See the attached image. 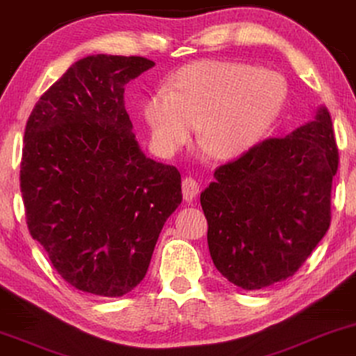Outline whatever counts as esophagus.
<instances>
[{"label": "esophagus", "instance_id": "obj_1", "mask_svg": "<svg viewBox=\"0 0 356 356\" xmlns=\"http://www.w3.org/2000/svg\"><path fill=\"white\" fill-rule=\"evenodd\" d=\"M198 192H200V186H198V182L195 181L193 177H186L182 181V193H184V198H186L187 202H192L193 198L198 195Z\"/></svg>", "mask_w": 356, "mask_h": 356}]
</instances>
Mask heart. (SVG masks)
I'll list each match as a JSON object with an SVG mask.
<instances>
[{
  "instance_id": "heart-1",
  "label": "heart",
  "mask_w": 356,
  "mask_h": 356,
  "mask_svg": "<svg viewBox=\"0 0 356 356\" xmlns=\"http://www.w3.org/2000/svg\"><path fill=\"white\" fill-rule=\"evenodd\" d=\"M280 74L245 63L202 60L184 66L146 99L151 140L163 153L200 138L216 158H234L257 143L285 102Z\"/></svg>"
}]
</instances>
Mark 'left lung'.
Instances as JSON below:
<instances>
[{
    "label": "left lung",
    "instance_id": "1",
    "mask_svg": "<svg viewBox=\"0 0 356 356\" xmlns=\"http://www.w3.org/2000/svg\"><path fill=\"white\" fill-rule=\"evenodd\" d=\"M337 168L325 107L293 134L260 141L220 165L200 195L218 272L243 290L293 277L329 229Z\"/></svg>",
    "mask_w": 356,
    "mask_h": 356
}]
</instances>
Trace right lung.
I'll return each instance as SVG.
<instances>
[{"mask_svg": "<svg viewBox=\"0 0 356 356\" xmlns=\"http://www.w3.org/2000/svg\"><path fill=\"white\" fill-rule=\"evenodd\" d=\"M145 56L91 55L42 94L24 131L21 192L29 233L76 290L117 298L148 272L181 172L146 158L125 108Z\"/></svg>", "mask_w": 356, "mask_h": 356, "instance_id": "obj_1", "label": "right lung"}]
</instances>
